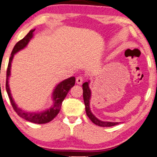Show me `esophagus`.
Wrapping results in <instances>:
<instances>
[{
    "mask_svg": "<svg viewBox=\"0 0 157 157\" xmlns=\"http://www.w3.org/2000/svg\"><path fill=\"white\" fill-rule=\"evenodd\" d=\"M83 76H78L76 78V83H78V84H81V83H82V82H83Z\"/></svg>",
    "mask_w": 157,
    "mask_h": 157,
    "instance_id": "1",
    "label": "esophagus"
}]
</instances>
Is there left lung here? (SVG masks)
<instances>
[{
	"label": "left lung",
	"instance_id": "1",
	"mask_svg": "<svg viewBox=\"0 0 157 157\" xmlns=\"http://www.w3.org/2000/svg\"><path fill=\"white\" fill-rule=\"evenodd\" d=\"M89 81L88 82H85L83 83V101H84V104H85V109H86V115L89 118L90 120L93 122L94 124H95L96 125L98 126H102V127H109V126H113L115 125L119 124V122H110V121H102L101 120L98 119L93 113H91V110H90V106H89V101L91 99V90L89 89Z\"/></svg>",
	"mask_w": 157,
	"mask_h": 157
}]
</instances>
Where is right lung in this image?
Wrapping results in <instances>:
<instances>
[{"instance_id":"add662e5","label":"right lung","mask_w":157,"mask_h":157,"mask_svg":"<svg viewBox=\"0 0 157 157\" xmlns=\"http://www.w3.org/2000/svg\"><path fill=\"white\" fill-rule=\"evenodd\" d=\"M35 31V29L31 30L29 33L25 36L23 39L17 43L15 45L13 49L10 57L9 59V62H8L7 72H6V89L7 94L9 97L10 104H11L13 108L14 111H16L19 117L23 118L28 121L32 122L35 124H46L48 122L52 121L54 118L56 117L58 113H59L61 110V104L64 98H66L68 92L69 90L74 86L75 84V77L72 76L70 77L66 80L61 81V83H59L55 88L54 91L53 92V104L51 108H49L47 110L42 111V112H30V111H25L21 110L20 108H18L16 104V103L13 99L11 94H10V90L8 85V79L10 76V66H11V62L13 59L14 54H16L17 52L21 51V49L24 48L27 46L30 40L33 37V32Z\"/></svg>"}]
</instances>
